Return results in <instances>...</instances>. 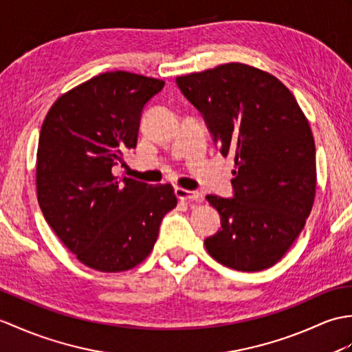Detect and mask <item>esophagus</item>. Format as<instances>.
<instances>
[{"mask_svg": "<svg viewBox=\"0 0 352 352\" xmlns=\"http://www.w3.org/2000/svg\"><path fill=\"white\" fill-rule=\"evenodd\" d=\"M175 195L179 201H198L201 198V193L195 192V190L183 189V187H177Z\"/></svg>", "mask_w": 352, "mask_h": 352, "instance_id": "34e87169", "label": "esophagus"}]
</instances>
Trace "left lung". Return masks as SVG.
Here are the masks:
<instances>
[{
    "mask_svg": "<svg viewBox=\"0 0 352 352\" xmlns=\"http://www.w3.org/2000/svg\"><path fill=\"white\" fill-rule=\"evenodd\" d=\"M223 156L235 162L234 198L208 195L222 220L206 240L239 272L274 265L303 231L316 190L315 141L296 97L276 76L243 63L178 76Z\"/></svg>",
    "mask_w": 352,
    "mask_h": 352,
    "instance_id": "left-lung-1",
    "label": "left lung"
}]
</instances>
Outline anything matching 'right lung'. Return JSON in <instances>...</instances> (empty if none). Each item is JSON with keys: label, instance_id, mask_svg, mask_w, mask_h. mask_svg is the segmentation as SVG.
Segmentation results:
<instances>
[{"label": "right lung", "instance_id": "obj_1", "mask_svg": "<svg viewBox=\"0 0 352 352\" xmlns=\"http://www.w3.org/2000/svg\"><path fill=\"white\" fill-rule=\"evenodd\" d=\"M165 80L106 72L60 96L40 130L36 187L47 225L78 261L103 273L139 265L177 207L170 184L118 178L112 168L135 148L144 104Z\"/></svg>", "mask_w": 352, "mask_h": 352}]
</instances>
